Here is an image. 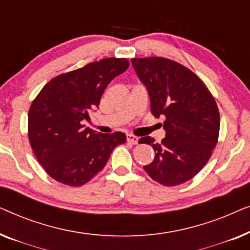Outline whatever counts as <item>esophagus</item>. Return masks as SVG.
<instances>
[{
	"label": "esophagus",
	"instance_id": "34e87169",
	"mask_svg": "<svg viewBox=\"0 0 250 250\" xmlns=\"http://www.w3.org/2000/svg\"><path fill=\"white\" fill-rule=\"evenodd\" d=\"M126 139H127V142L132 143V145H138L139 142V138L135 135H132V134H127L126 135Z\"/></svg>",
	"mask_w": 250,
	"mask_h": 250
}]
</instances>
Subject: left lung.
Here are the masks:
<instances>
[{
	"label": "left lung",
	"mask_w": 250,
	"mask_h": 250,
	"mask_svg": "<svg viewBox=\"0 0 250 250\" xmlns=\"http://www.w3.org/2000/svg\"><path fill=\"white\" fill-rule=\"evenodd\" d=\"M131 62L148 91L151 114L165 118L162 142L151 136L139 140L156 153L143 169L163 186H179L199 173L210 158L220 132L217 104L203 81L175 61L152 57Z\"/></svg>",
	"instance_id": "left-lung-1"
}]
</instances>
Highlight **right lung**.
I'll use <instances>...</instances> for the list:
<instances>
[{
  "label": "right lung",
  "instance_id": "obj_1",
  "mask_svg": "<svg viewBox=\"0 0 250 250\" xmlns=\"http://www.w3.org/2000/svg\"><path fill=\"white\" fill-rule=\"evenodd\" d=\"M129 66L108 58L59 75L42 88L28 112V138L43 168L58 182L80 187L97 175L110 153L126 142L122 132L101 134L85 127L91 111L116 76Z\"/></svg>",
  "mask_w": 250,
  "mask_h": 250
}]
</instances>
